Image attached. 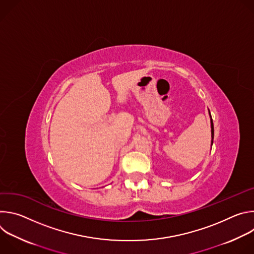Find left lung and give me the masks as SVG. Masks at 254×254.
<instances>
[{
	"label": "left lung",
	"instance_id": "left-lung-1",
	"mask_svg": "<svg viewBox=\"0 0 254 254\" xmlns=\"http://www.w3.org/2000/svg\"><path fill=\"white\" fill-rule=\"evenodd\" d=\"M209 114H210V112H209ZM210 123H211V137H212V139H211V147H212V144H213V138H214V127H213V121H212L211 115H210Z\"/></svg>",
	"mask_w": 254,
	"mask_h": 254
}]
</instances>
